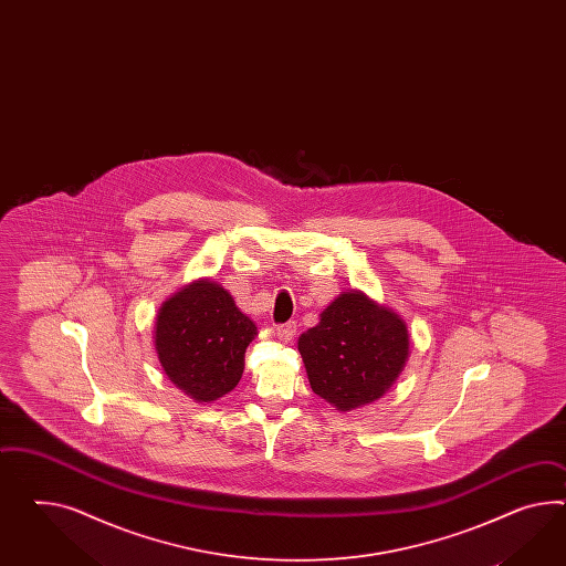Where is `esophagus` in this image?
<instances>
[{"label": "esophagus", "mask_w": 566, "mask_h": 566, "mask_svg": "<svg viewBox=\"0 0 566 566\" xmlns=\"http://www.w3.org/2000/svg\"><path fill=\"white\" fill-rule=\"evenodd\" d=\"M275 334L277 337L282 339V342H291L294 334H296V323H280V325H275Z\"/></svg>", "instance_id": "1"}]
</instances>
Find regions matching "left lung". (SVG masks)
<instances>
[{"label":"left lung","mask_w":566,"mask_h":566,"mask_svg":"<svg viewBox=\"0 0 566 566\" xmlns=\"http://www.w3.org/2000/svg\"><path fill=\"white\" fill-rule=\"evenodd\" d=\"M311 389L339 412L373 403L398 379L410 354L406 322L365 292L339 294L298 337Z\"/></svg>","instance_id":"8db88e82"}]
</instances>
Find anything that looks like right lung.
<instances>
[{
  "mask_svg": "<svg viewBox=\"0 0 566 566\" xmlns=\"http://www.w3.org/2000/svg\"><path fill=\"white\" fill-rule=\"evenodd\" d=\"M255 336V323L229 292L203 277L163 303L154 348L168 381L199 403H210L241 381L244 350Z\"/></svg>",
  "mask_w": 566,
  "mask_h": 566,
  "instance_id": "right-lung-1",
  "label": "right lung"
}]
</instances>
